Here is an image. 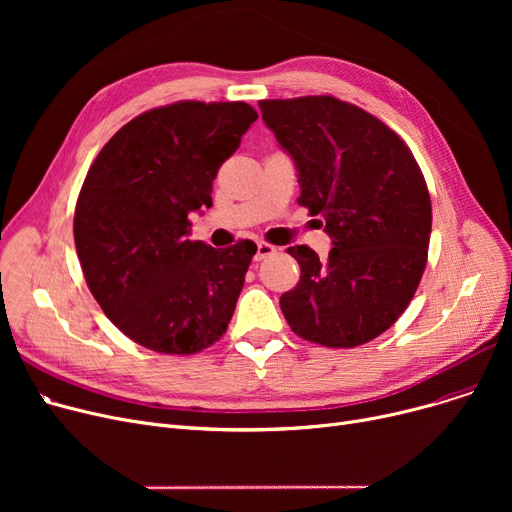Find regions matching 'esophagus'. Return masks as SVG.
Here are the masks:
<instances>
[{
  "instance_id": "1",
  "label": "esophagus",
  "mask_w": 512,
  "mask_h": 512,
  "mask_svg": "<svg viewBox=\"0 0 512 512\" xmlns=\"http://www.w3.org/2000/svg\"><path fill=\"white\" fill-rule=\"evenodd\" d=\"M276 253V247L270 245V242H259L257 245V253H255V261H261L265 257H270Z\"/></svg>"
}]
</instances>
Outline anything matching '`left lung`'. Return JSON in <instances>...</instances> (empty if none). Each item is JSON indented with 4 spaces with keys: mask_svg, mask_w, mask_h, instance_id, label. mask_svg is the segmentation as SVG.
Segmentation results:
<instances>
[{
    "mask_svg": "<svg viewBox=\"0 0 512 512\" xmlns=\"http://www.w3.org/2000/svg\"><path fill=\"white\" fill-rule=\"evenodd\" d=\"M292 157L299 203L324 218L326 261L288 247L301 280L280 297L294 334L332 348L365 344L411 303L425 270L432 201L411 149L384 122L330 95L259 101Z\"/></svg>",
    "mask_w": 512,
    "mask_h": 512,
    "instance_id": "1",
    "label": "left lung"
}]
</instances>
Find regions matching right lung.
<instances>
[{"label": "right lung", "mask_w": 512, "mask_h": 512, "mask_svg": "<svg viewBox=\"0 0 512 512\" xmlns=\"http://www.w3.org/2000/svg\"><path fill=\"white\" fill-rule=\"evenodd\" d=\"M257 120L249 103L180 101L126 126L95 157L74 213L89 290L130 340L193 355L226 332L253 240L213 249L191 240L220 166Z\"/></svg>", "instance_id": "add662e5"}]
</instances>
